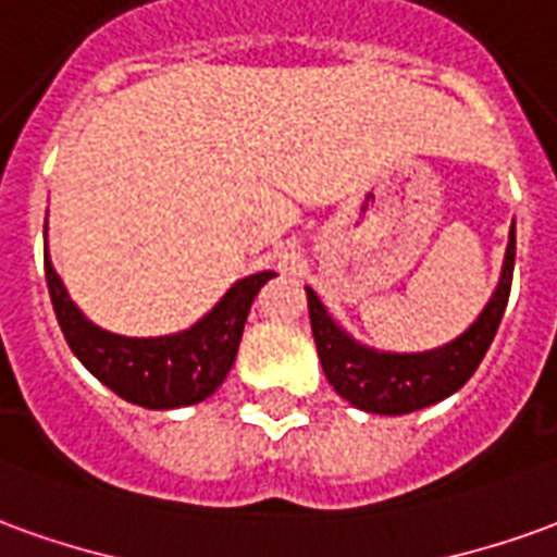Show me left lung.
Segmentation results:
<instances>
[{
	"label": "left lung",
	"mask_w": 557,
	"mask_h": 557,
	"mask_svg": "<svg viewBox=\"0 0 557 557\" xmlns=\"http://www.w3.org/2000/svg\"><path fill=\"white\" fill-rule=\"evenodd\" d=\"M516 265V223L509 228L504 271L492 301L485 305L480 319L453 344L428 349V352H380L371 346L352 341L349 334L329 317L317 292L307 289L310 307V329L317 341L322 371L329 376L334 392L364 413L400 416L431 407L449 398L453 392L468 383L480 368L482 356L495 341L500 317L507 310L509 286Z\"/></svg>",
	"instance_id": "8db88e82"
}]
</instances>
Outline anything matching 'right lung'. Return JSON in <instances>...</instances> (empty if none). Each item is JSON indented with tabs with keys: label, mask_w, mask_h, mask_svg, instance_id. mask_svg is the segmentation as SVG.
I'll list each match as a JSON object with an SVG mask.
<instances>
[{
	"label": "right lung",
	"mask_w": 557,
	"mask_h": 557,
	"mask_svg": "<svg viewBox=\"0 0 557 557\" xmlns=\"http://www.w3.org/2000/svg\"><path fill=\"white\" fill-rule=\"evenodd\" d=\"M45 277L57 322L81 364L129 404L147 410H174L198 404L223 386L225 373L232 371L238 356L252 298L274 277V271L238 280L208 317L198 319L186 332L165 337H123L92 325L69 298L48 252Z\"/></svg>",
	"instance_id": "right-lung-1"
}]
</instances>
